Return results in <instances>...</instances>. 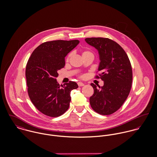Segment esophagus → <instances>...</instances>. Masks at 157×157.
Returning a JSON list of instances; mask_svg holds the SVG:
<instances>
[{"label":"esophagus","instance_id":"obj_1","mask_svg":"<svg viewBox=\"0 0 157 157\" xmlns=\"http://www.w3.org/2000/svg\"><path fill=\"white\" fill-rule=\"evenodd\" d=\"M77 84H78V86H84V83H83L82 82H78Z\"/></svg>","mask_w":157,"mask_h":157}]
</instances>
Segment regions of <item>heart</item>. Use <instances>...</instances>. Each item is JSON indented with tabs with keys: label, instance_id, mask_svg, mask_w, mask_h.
I'll use <instances>...</instances> for the list:
<instances>
[{
	"label": "heart",
	"instance_id": "1",
	"mask_svg": "<svg viewBox=\"0 0 157 157\" xmlns=\"http://www.w3.org/2000/svg\"><path fill=\"white\" fill-rule=\"evenodd\" d=\"M88 55H92V56H94L93 53H92L91 51H90L86 50V51H84L82 52V56H83V57H85V56H88ZM71 56V54H69L67 55V61L69 60V58H70ZM80 77L82 78H84V75H81L80 76Z\"/></svg>",
	"mask_w": 157,
	"mask_h": 157
}]
</instances>
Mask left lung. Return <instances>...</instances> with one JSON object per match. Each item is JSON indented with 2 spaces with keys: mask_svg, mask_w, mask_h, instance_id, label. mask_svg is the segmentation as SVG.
Returning <instances> with one entry per match:
<instances>
[{
  "mask_svg": "<svg viewBox=\"0 0 157 157\" xmlns=\"http://www.w3.org/2000/svg\"><path fill=\"white\" fill-rule=\"evenodd\" d=\"M85 41L99 52L101 73L95 78L104 82L101 87L90 85L94 94L90 97L92 109L99 114L107 115L116 112L123 105L131 90L132 69L129 57L122 47L108 38L91 37Z\"/></svg>",
  "mask_w": 157,
  "mask_h": 157,
  "instance_id": "obj_1",
  "label": "left lung"
}]
</instances>
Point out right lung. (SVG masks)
<instances>
[{
    "label": "right lung",
    "mask_w": 157,
    "mask_h": 157,
    "mask_svg": "<svg viewBox=\"0 0 157 157\" xmlns=\"http://www.w3.org/2000/svg\"><path fill=\"white\" fill-rule=\"evenodd\" d=\"M80 41L53 40L37 47L29 58L25 70L29 97L42 113L57 117L66 112L71 101V91L78 88L75 82L60 85L57 71L65 67V57Z\"/></svg>",
    "instance_id": "obj_1"
}]
</instances>
